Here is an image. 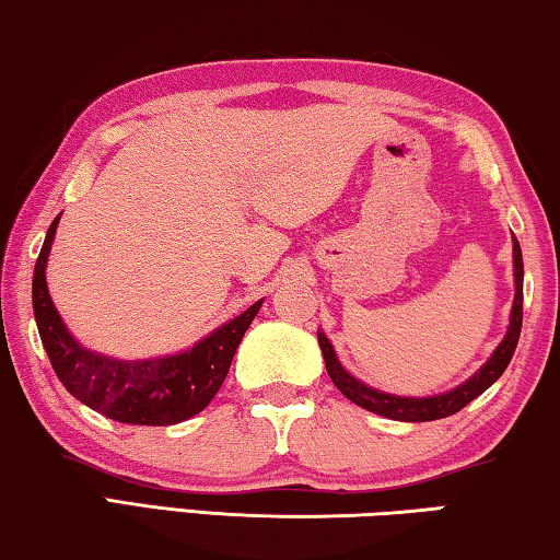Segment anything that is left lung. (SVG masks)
Wrapping results in <instances>:
<instances>
[{
	"label": "left lung",
	"mask_w": 560,
	"mask_h": 560,
	"mask_svg": "<svg viewBox=\"0 0 560 560\" xmlns=\"http://www.w3.org/2000/svg\"><path fill=\"white\" fill-rule=\"evenodd\" d=\"M513 285H516V295H513L506 335H503V340L499 342V347L493 350L489 360L483 362L469 380L462 382L459 387L448 389L444 394H434V397H399V394L374 389L370 384L360 382L345 370L342 362L337 360L332 342L327 340L323 329H317V342L325 357L329 380H332L335 387L340 389L347 399L354 401L357 407L374 411V415L387 417V419L434 421V419L456 415V411L464 409L469 401H474L479 394L487 392L491 384L501 377L503 370H506L511 362L513 352H516L521 323H524V258H521V245L516 237H513Z\"/></svg>",
	"instance_id": "1"
}]
</instances>
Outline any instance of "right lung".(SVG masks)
<instances>
[{
	"label": "right lung",
	"instance_id": "right-lung-1",
	"mask_svg": "<svg viewBox=\"0 0 560 560\" xmlns=\"http://www.w3.org/2000/svg\"><path fill=\"white\" fill-rule=\"evenodd\" d=\"M59 218H54L44 237L32 280L36 327L59 382L81 405L124 424L168 427L203 411L223 387L237 345L262 300L178 354L116 360L89 350L63 325L47 288V260Z\"/></svg>",
	"mask_w": 560,
	"mask_h": 560
}]
</instances>
